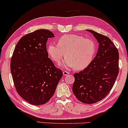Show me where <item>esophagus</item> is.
<instances>
[{"mask_svg":"<svg viewBox=\"0 0 128 128\" xmlns=\"http://www.w3.org/2000/svg\"><path fill=\"white\" fill-rule=\"evenodd\" d=\"M70 73L68 72H67V71H64L63 72V74H64V76H66V75H67V74H68Z\"/></svg>","mask_w":128,"mask_h":128,"instance_id":"1","label":"esophagus"}]
</instances>
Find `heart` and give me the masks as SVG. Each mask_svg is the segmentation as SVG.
<instances>
[{"label":"heart","instance_id":"b5f03b06","mask_svg":"<svg viewBox=\"0 0 128 128\" xmlns=\"http://www.w3.org/2000/svg\"><path fill=\"white\" fill-rule=\"evenodd\" d=\"M96 51L95 42L89 38L76 34L62 36L58 44L50 43L47 52L53 61L59 64L64 54L66 57L61 65L65 68H74L82 70L92 61Z\"/></svg>","mask_w":128,"mask_h":128}]
</instances>
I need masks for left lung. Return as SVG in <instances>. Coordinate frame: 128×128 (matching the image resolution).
<instances>
[{"label": "left lung", "instance_id": "1", "mask_svg": "<svg viewBox=\"0 0 128 128\" xmlns=\"http://www.w3.org/2000/svg\"><path fill=\"white\" fill-rule=\"evenodd\" d=\"M98 43L97 54L83 71L74 74V95L81 102L88 104L102 100L112 90L119 73V52L109 38L87 30Z\"/></svg>", "mask_w": 128, "mask_h": 128}]
</instances>
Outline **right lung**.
I'll use <instances>...</instances> for the list:
<instances>
[{
	"instance_id": "add662e5",
	"label": "right lung",
	"mask_w": 128,
	"mask_h": 128,
	"mask_svg": "<svg viewBox=\"0 0 128 128\" xmlns=\"http://www.w3.org/2000/svg\"><path fill=\"white\" fill-rule=\"evenodd\" d=\"M54 34L38 30L23 36L14 49L10 71L20 97L34 105L44 104L52 97L63 72L48 58L46 43Z\"/></svg>"
}]
</instances>
